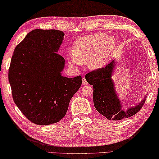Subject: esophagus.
Masks as SVG:
<instances>
[{"mask_svg":"<svg viewBox=\"0 0 159 159\" xmlns=\"http://www.w3.org/2000/svg\"><path fill=\"white\" fill-rule=\"evenodd\" d=\"M82 85H84V86L88 84V82H87V80H86V79H85L84 77L82 78Z\"/></svg>","mask_w":159,"mask_h":159,"instance_id":"obj_1","label":"esophagus"}]
</instances>
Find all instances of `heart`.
<instances>
[{"label": "heart", "instance_id": "obj_1", "mask_svg": "<svg viewBox=\"0 0 159 159\" xmlns=\"http://www.w3.org/2000/svg\"><path fill=\"white\" fill-rule=\"evenodd\" d=\"M116 46L115 39L104 34L83 36L74 43L70 62L80 65L89 61L93 68H100L106 63Z\"/></svg>", "mask_w": 159, "mask_h": 159}]
</instances>
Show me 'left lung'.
Instances as JSON below:
<instances>
[{"label": "left lung", "mask_w": 159, "mask_h": 159, "mask_svg": "<svg viewBox=\"0 0 159 159\" xmlns=\"http://www.w3.org/2000/svg\"><path fill=\"white\" fill-rule=\"evenodd\" d=\"M114 67L115 60L105 67L87 73L85 75V79L89 84L93 85V105L98 113L108 120H120L134 116L139 112L144 104L147 96L137 105L125 111L123 110L111 78Z\"/></svg>", "instance_id": "obj_1"}]
</instances>
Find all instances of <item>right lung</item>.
I'll list each match as a JSON object with an SVG mask.
<instances>
[{"label": "right lung", "mask_w": 159, "mask_h": 159, "mask_svg": "<svg viewBox=\"0 0 159 159\" xmlns=\"http://www.w3.org/2000/svg\"><path fill=\"white\" fill-rule=\"evenodd\" d=\"M65 34L56 30L31 31L15 47L8 79L16 106L29 120L39 125L64 118L82 77L62 75L65 59L58 53Z\"/></svg>", "instance_id": "add662e5"}]
</instances>
